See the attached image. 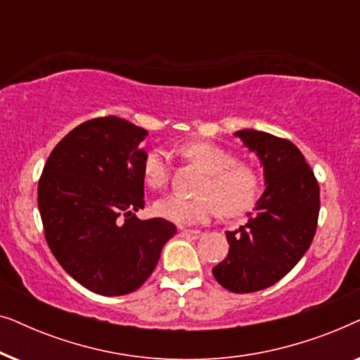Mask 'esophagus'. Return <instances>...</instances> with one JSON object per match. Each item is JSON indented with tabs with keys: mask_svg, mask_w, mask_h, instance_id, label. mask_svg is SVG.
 I'll list each match as a JSON object with an SVG mask.
<instances>
[{
	"mask_svg": "<svg viewBox=\"0 0 360 360\" xmlns=\"http://www.w3.org/2000/svg\"><path fill=\"white\" fill-rule=\"evenodd\" d=\"M181 234L191 240H196L198 238H201V231L198 229H181Z\"/></svg>",
	"mask_w": 360,
	"mask_h": 360,
	"instance_id": "obj_1",
	"label": "esophagus"
}]
</instances>
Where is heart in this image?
Segmentation results:
<instances>
[{
  "instance_id": "b5f03b06",
  "label": "heart",
  "mask_w": 360,
  "mask_h": 360,
  "mask_svg": "<svg viewBox=\"0 0 360 360\" xmlns=\"http://www.w3.org/2000/svg\"><path fill=\"white\" fill-rule=\"evenodd\" d=\"M184 155L201 167L206 179L200 186L201 196L185 198L169 195L154 203L155 214L176 224H200L221 211L236 216L255 203L260 188L259 172L245 162H236V155L213 142L196 141L186 144ZM142 175L152 190L164 188L170 176L169 157L164 150H150L144 159Z\"/></svg>"
}]
</instances>
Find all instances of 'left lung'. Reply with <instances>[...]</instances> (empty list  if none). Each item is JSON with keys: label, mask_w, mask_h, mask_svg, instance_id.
<instances>
[{"label": "left lung", "mask_w": 360, "mask_h": 360, "mask_svg": "<svg viewBox=\"0 0 360 360\" xmlns=\"http://www.w3.org/2000/svg\"><path fill=\"white\" fill-rule=\"evenodd\" d=\"M234 136L259 157L267 186L248 223L226 233L228 257L213 267V275L229 292L250 293L277 283L309 249L318 226L319 186L290 141L255 129Z\"/></svg>", "instance_id": "obj_1"}]
</instances>
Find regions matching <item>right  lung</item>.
Instances as JSON below:
<instances>
[{"mask_svg":"<svg viewBox=\"0 0 360 360\" xmlns=\"http://www.w3.org/2000/svg\"><path fill=\"white\" fill-rule=\"evenodd\" d=\"M147 131L117 116L82 122L56 146L37 188L46 240L63 270L105 297L134 292L176 234L144 208Z\"/></svg>","mask_w":360,"mask_h":360,"instance_id":"1","label":"right lung"}]
</instances>
